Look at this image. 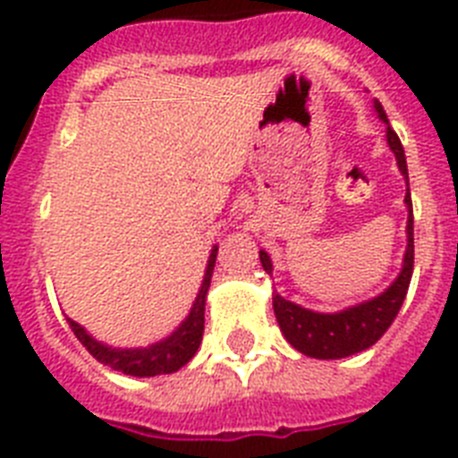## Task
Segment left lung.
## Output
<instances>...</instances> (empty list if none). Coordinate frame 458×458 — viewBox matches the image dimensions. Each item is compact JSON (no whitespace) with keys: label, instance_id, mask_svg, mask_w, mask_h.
<instances>
[{"label":"left lung","instance_id":"8db88e82","mask_svg":"<svg viewBox=\"0 0 458 458\" xmlns=\"http://www.w3.org/2000/svg\"><path fill=\"white\" fill-rule=\"evenodd\" d=\"M374 109L384 123H388L386 112L381 107L379 100H374ZM388 147L395 154L400 173L407 180V196L405 203L410 208L407 217V250L403 259V271L393 281L388 290L374 297V300L362 301L358 306L344 309L337 313H316L309 309H301L300 304H293L285 297L274 294V313L276 320L281 325V332L285 335L294 349L304 356L320 358V360H337V358L353 356L360 351L369 349L372 344L381 339V335L391 327V323L398 316L400 306L405 301L407 288H410L411 271H414V215H411V199H410V177H407V161L405 149L400 145V138L391 126L386 128ZM259 262L264 271L271 274V259L264 250H259Z\"/></svg>","mask_w":458,"mask_h":458}]
</instances>
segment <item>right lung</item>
I'll return each instance as SVG.
<instances>
[{
  "label": "right lung",
  "instance_id": "add662e5",
  "mask_svg": "<svg viewBox=\"0 0 458 458\" xmlns=\"http://www.w3.org/2000/svg\"><path fill=\"white\" fill-rule=\"evenodd\" d=\"M215 257H217V245L210 252L208 259L206 276H203L201 290L196 294V301L191 306L187 318L177 327L170 337L161 339V342L147 346V349H112L107 344L98 342L72 318H67L72 332L77 335V339L86 346L90 356L98 362L107 365V368L116 369V372L131 374V377H157V374H170L187 365L194 353L201 346L203 339V313H206V294L210 288V276H213Z\"/></svg>",
  "mask_w": 458,
  "mask_h": 458
}]
</instances>
